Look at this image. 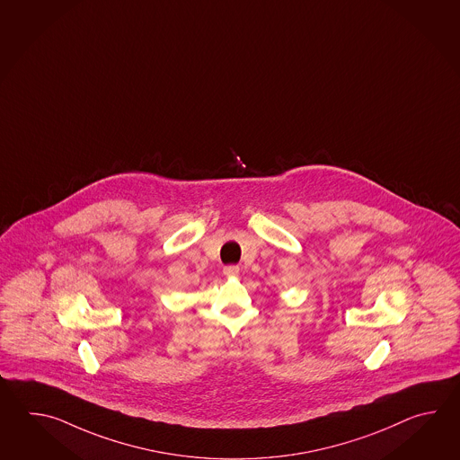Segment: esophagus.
Instances as JSON below:
<instances>
[{
  "instance_id": "obj_1",
  "label": "esophagus",
  "mask_w": 460,
  "mask_h": 460,
  "mask_svg": "<svg viewBox=\"0 0 460 460\" xmlns=\"http://www.w3.org/2000/svg\"><path fill=\"white\" fill-rule=\"evenodd\" d=\"M238 273H240V268H238V266H234V264H232V266H226V268H224V274L228 276V278H234V276H236Z\"/></svg>"
}]
</instances>
